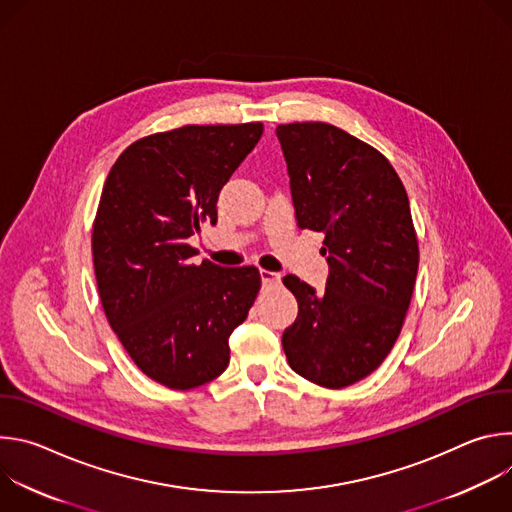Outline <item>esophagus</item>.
Returning <instances> with one entry per match:
<instances>
[{"label": "esophagus", "mask_w": 512, "mask_h": 512, "mask_svg": "<svg viewBox=\"0 0 512 512\" xmlns=\"http://www.w3.org/2000/svg\"><path fill=\"white\" fill-rule=\"evenodd\" d=\"M259 275H261L263 285H275V283H279V279H281L279 273H273V271H267V269H261Z\"/></svg>", "instance_id": "34e87169"}]
</instances>
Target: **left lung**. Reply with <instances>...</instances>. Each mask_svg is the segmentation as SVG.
I'll use <instances>...</instances> for the list:
<instances>
[{"instance_id":"1","label":"left lung","mask_w":512,"mask_h":512,"mask_svg":"<svg viewBox=\"0 0 512 512\" xmlns=\"http://www.w3.org/2000/svg\"><path fill=\"white\" fill-rule=\"evenodd\" d=\"M300 229L324 233L322 294L285 275L298 318L281 336L300 377L342 389L369 377L391 352L419 265L409 198L373 145L322 121L277 125Z\"/></svg>"}]
</instances>
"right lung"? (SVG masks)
<instances>
[{
	"label": "right lung",
	"mask_w": 512,
	"mask_h": 512,
	"mask_svg": "<svg viewBox=\"0 0 512 512\" xmlns=\"http://www.w3.org/2000/svg\"><path fill=\"white\" fill-rule=\"evenodd\" d=\"M263 123L184 125L133 141L113 164L93 223L105 316L143 375L194 389L229 367V336L261 287L259 269L218 267L188 239L216 223L223 186Z\"/></svg>",
	"instance_id": "right-lung-1"
}]
</instances>
